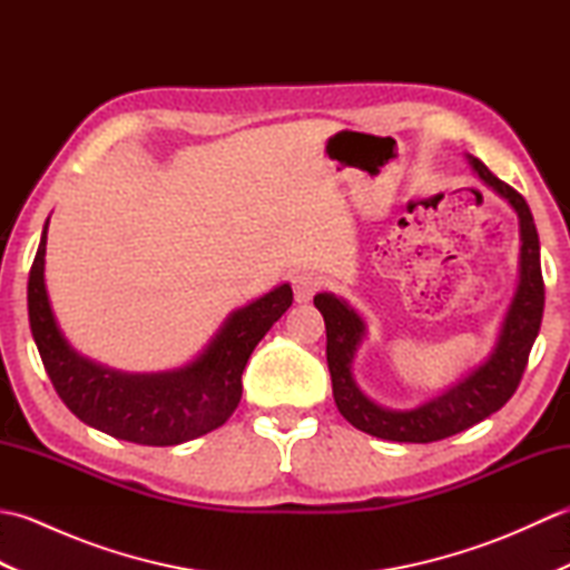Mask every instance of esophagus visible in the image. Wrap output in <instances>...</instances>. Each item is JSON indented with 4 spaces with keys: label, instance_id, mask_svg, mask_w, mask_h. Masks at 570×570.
<instances>
[{
    "label": "esophagus",
    "instance_id": "obj_1",
    "mask_svg": "<svg viewBox=\"0 0 570 570\" xmlns=\"http://www.w3.org/2000/svg\"><path fill=\"white\" fill-rule=\"evenodd\" d=\"M294 296L298 304H308V301L313 298V294L318 292L321 288V276L316 272H296L294 274Z\"/></svg>",
    "mask_w": 570,
    "mask_h": 570
}]
</instances>
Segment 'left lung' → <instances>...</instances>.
Returning a JSON list of instances; mask_svg holds the SVG:
<instances>
[{
  "mask_svg": "<svg viewBox=\"0 0 570 570\" xmlns=\"http://www.w3.org/2000/svg\"><path fill=\"white\" fill-rule=\"evenodd\" d=\"M465 161L470 164L472 174L492 193H498L517 213L519 242H522L519 245L517 288L510 306L504 311L494 345L480 365L460 374L441 394H435L416 406H382L360 390L353 372L355 357L367 337V321L345 298L331 292H321L313 298V304L323 313L325 321V337H328L325 357H328L335 406L355 429L377 435V439L384 441H441L448 439V435H455L475 426L482 419L500 411L510 402V396L519 386L531 345H534L541 328L543 278L534 217H531L527 200L514 188L507 186L504 180L492 176L485 164L470 154H465Z\"/></svg>",
  "mask_w": 570,
  "mask_h": 570,
  "instance_id": "left-lung-1",
  "label": "left lung"
}]
</instances>
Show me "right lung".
I'll list each match as a JSON object with an SVG mask.
<instances>
[{"instance_id":"1","label":"right lung","mask_w":570,"mask_h":570,"mask_svg":"<svg viewBox=\"0 0 570 570\" xmlns=\"http://www.w3.org/2000/svg\"><path fill=\"white\" fill-rule=\"evenodd\" d=\"M48 220L29 274V325L63 404L88 426L141 445H178L223 426L242 399V372L252 350L292 306V284H278L235 308L184 365L122 372L80 355L60 331L46 288Z\"/></svg>"}]
</instances>
